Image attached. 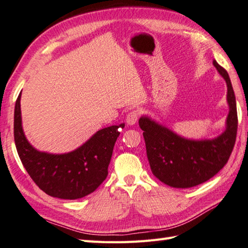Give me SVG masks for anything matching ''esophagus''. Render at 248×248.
I'll return each instance as SVG.
<instances>
[{
    "label": "esophagus",
    "mask_w": 248,
    "mask_h": 248,
    "mask_svg": "<svg viewBox=\"0 0 248 248\" xmlns=\"http://www.w3.org/2000/svg\"><path fill=\"white\" fill-rule=\"evenodd\" d=\"M139 115H140L139 110L137 109L131 110V111H129L127 115H126V122H127V124L129 125H135L139 119Z\"/></svg>",
    "instance_id": "obj_1"
}]
</instances>
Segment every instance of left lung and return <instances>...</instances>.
I'll use <instances>...</instances> for the list:
<instances>
[{"instance_id": "8db88e82", "label": "left lung", "mask_w": 248, "mask_h": 248, "mask_svg": "<svg viewBox=\"0 0 248 248\" xmlns=\"http://www.w3.org/2000/svg\"><path fill=\"white\" fill-rule=\"evenodd\" d=\"M213 65L227 85L229 112L221 135L213 139H186L146 115L139 120L152 172L173 188H192L209 180L224 168L233 150L238 130L234 92L227 71L216 60Z\"/></svg>"}]
</instances>
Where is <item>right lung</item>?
<instances>
[{
  "instance_id": "add662e5",
  "label": "right lung",
  "mask_w": 248,
  "mask_h": 248,
  "mask_svg": "<svg viewBox=\"0 0 248 248\" xmlns=\"http://www.w3.org/2000/svg\"><path fill=\"white\" fill-rule=\"evenodd\" d=\"M21 93L15 106L14 136L16 152L27 173L49 196L78 200L92 193L108 175V166L120 128L112 125L96 131L76 150L65 154H49L36 150L27 141L22 127Z\"/></svg>"
}]
</instances>
